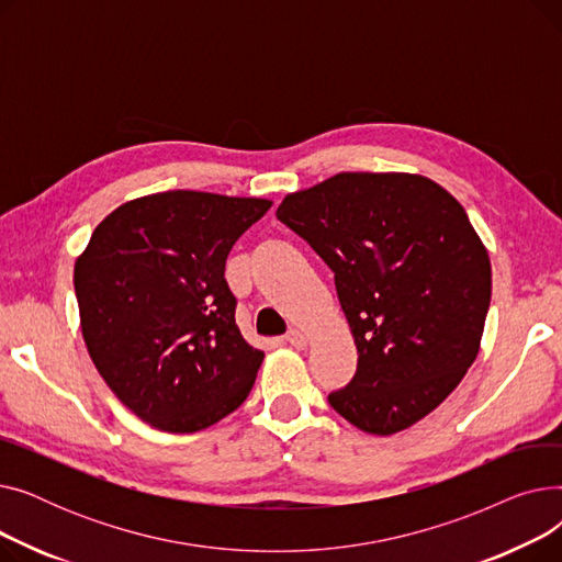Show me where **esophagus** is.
Wrapping results in <instances>:
<instances>
[{
  "instance_id": "1",
  "label": "esophagus",
  "mask_w": 562,
  "mask_h": 562,
  "mask_svg": "<svg viewBox=\"0 0 562 562\" xmlns=\"http://www.w3.org/2000/svg\"><path fill=\"white\" fill-rule=\"evenodd\" d=\"M284 339L291 344V346H296V348H305L307 346V335L303 333V330H289L286 335H284Z\"/></svg>"
}]
</instances>
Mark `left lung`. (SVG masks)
<instances>
[{"mask_svg": "<svg viewBox=\"0 0 562 562\" xmlns=\"http://www.w3.org/2000/svg\"><path fill=\"white\" fill-rule=\"evenodd\" d=\"M276 216L335 273L358 371L328 396L356 428L422 422L474 364L492 296L487 248L462 204L412 172H339Z\"/></svg>", "mask_w": 562, "mask_h": 562, "instance_id": "1", "label": "left lung"}]
</instances>
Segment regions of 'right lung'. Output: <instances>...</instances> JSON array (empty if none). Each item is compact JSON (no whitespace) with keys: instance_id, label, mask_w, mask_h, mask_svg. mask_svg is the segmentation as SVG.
I'll use <instances>...</instances> for the list:
<instances>
[{"instance_id":"right-lung-1","label":"right lung","mask_w":562,"mask_h":562,"mask_svg":"<svg viewBox=\"0 0 562 562\" xmlns=\"http://www.w3.org/2000/svg\"><path fill=\"white\" fill-rule=\"evenodd\" d=\"M271 200L166 191L130 200L75 261L81 335L109 390L164 432L239 407L263 352L234 321L225 259Z\"/></svg>"}]
</instances>
